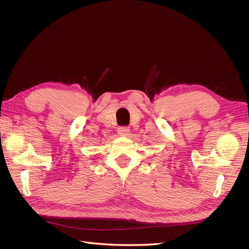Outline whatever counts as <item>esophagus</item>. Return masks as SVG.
<instances>
[{
    "mask_svg": "<svg viewBox=\"0 0 249 249\" xmlns=\"http://www.w3.org/2000/svg\"><path fill=\"white\" fill-rule=\"evenodd\" d=\"M118 134H119L120 136H122V137L128 136V134H129V128H128V127H126V126L119 127V128H118Z\"/></svg>",
    "mask_w": 249,
    "mask_h": 249,
    "instance_id": "34e87169",
    "label": "esophagus"
}]
</instances>
